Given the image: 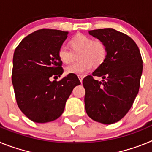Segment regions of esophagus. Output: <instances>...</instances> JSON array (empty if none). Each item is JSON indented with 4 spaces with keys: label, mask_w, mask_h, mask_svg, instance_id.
Masks as SVG:
<instances>
[{
    "label": "esophagus",
    "mask_w": 152,
    "mask_h": 152,
    "mask_svg": "<svg viewBox=\"0 0 152 152\" xmlns=\"http://www.w3.org/2000/svg\"><path fill=\"white\" fill-rule=\"evenodd\" d=\"M78 77H79V80H80V83H82V80H83V78H84V76H83V75H78Z\"/></svg>",
    "instance_id": "esophagus-1"
}]
</instances>
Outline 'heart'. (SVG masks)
Listing matches in <instances>:
<instances>
[{"label":"heart","mask_w":152,"mask_h":152,"mask_svg":"<svg viewBox=\"0 0 152 152\" xmlns=\"http://www.w3.org/2000/svg\"><path fill=\"white\" fill-rule=\"evenodd\" d=\"M69 44L72 50L66 45H60L58 49V57L61 62L68 64L73 60L75 53L79 52V61L68 65L65 68L66 74L84 75L92 69L94 64L99 66L107 58V46L100 39L93 40L86 35L78 34L71 39Z\"/></svg>","instance_id":"1"}]
</instances>
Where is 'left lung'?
Here are the masks:
<instances>
[{"mask_svg": "<svg viewBox=\"0 0 152 152\" xmlns=\"http://www.w3.org/2000/svg\"><path fill=\"white\" fill-rule=\"evenodd\" d=\"M88 33L105 43L107 56L92 75L83 79L86 112L94 121L113 124L126 116L139 93L142 56L134 40L125 33L112 28ZM94 76L103 80H94Z\"/></svg>", "mask_w": 152, "mask_h": 152, "instance_id": "8db88e82", "label": "left lung"}]
</instances>
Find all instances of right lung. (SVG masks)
<instances>
[{"instance_id": "right-lung-1", "label": "right lung", "mask_w": 152, "mask_h": 152, "mask_svg": "<svg viewBox=\"0 0 152 152\" xmlns=\"http://www.w3.org/2000/svg\"><path fill=\"white\" fill-rule=\"evenodd\" d=\"M68 32L42 29L26 36L14 51L12 83L19 108L35 123L58 119L75 86L80 84L75 74L61 80H49L62 75L58 49Z\"/></svg>"}]
</instances>
